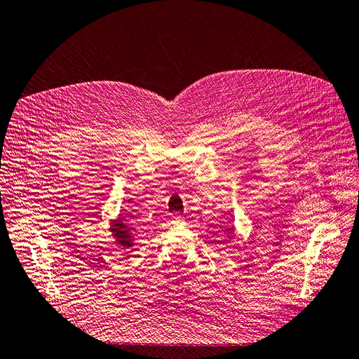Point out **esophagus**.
<instances>
[{
	"label": "esophagus",
	"instance_id": "obj_1",
	"mask_svg": "<svg viewBox=\"0 0 359 359\" xmlns=\"http://www.w3.org/2000/svg\"><path fill=\"white\" fill-rule=\"evenodd\" d=\"M171 222H173V224H180V223H183V217L180 214H173V217H171Z\"/></svg>",
	"mask_w": 359,
	"mask_h": 359
}]
</instances>
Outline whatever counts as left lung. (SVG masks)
<instances>
[{
  "instance_id": "1",
  "label": "left lung",
  "mask_w": 359,
  "mask_h": 359,
  "mask_svg": "<svg viewBox=\"0 0 359 359\" xmlns=\"http://www.w3.org/2000/svg\"><path fill=\"white\" fill-rule=\"evenodd\" d=\"M229 230H231V231H233V227H231V229H229ZM227 238H230V236H227Z\"/></svg>"
}]
</instances>
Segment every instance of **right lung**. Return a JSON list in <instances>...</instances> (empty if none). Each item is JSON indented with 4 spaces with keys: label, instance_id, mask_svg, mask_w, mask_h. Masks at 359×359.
<instances>
[{
    "label": "right lung",
    "instance_id": "right-lung-1",
    "mask_svg": "<svg viewBox=\"0 0 359 359\" xmlns=\"http://www.w3.org/2000/svg\"><path fill=\"white\" fill-rule=\"evenodd\" d=\"M113 236L116 238V242L123 246V248H130L133 246V227L129 226L126 222H124V217L118 218L111 226Z\"/></svg>",
    "mask_w": 359,
    "mask_h": 359
}]
</instances>
